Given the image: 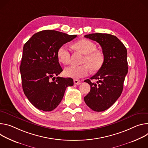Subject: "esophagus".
Wrapping results in <instances>:
<instances>
[{
    "instance_id": "1",
    "label": "esophagus",
    "mask_w": 148,
    "mask_h": 148,
    "mask_svg": "<svg viewBox=\"0 0 148 148\" xmlns=\"http://www.w3.org/2000/svg\"><path fill=\"white\" fill-rule=\"evenodd\" d=\"M73 82L75 85H80L81 84V81L78 79H74Z\"/></svg>"
}]
</instances>
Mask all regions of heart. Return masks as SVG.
Here are the masks:
<instances>
[{
  "mask_svg": "<svg viewBox=\"0 0 148 148\" xmlns=\"http://www.w3.org/2000/svg\"><path fill=\"white\" fill-rule=\"evenodd\" d=\"M74 46L78 51L85 55L82 65H72L66 68L64 74L66 76L73 79H79L89 75L90 69L97 71L101 69L104 62V56L102 52L96 50V46L92 41L83 39L76 42ZM57 57L59 62L67 64L71 60V51L66 45L60 46L57 52Z\"/></svg>",
  "mask_w": 148,
  "mask_h": 148,
  "instance_id": "1",
  "label": "heart"
}]
</instances>
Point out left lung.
<instances>
[{"instance_id": "8db88e82", "label": "left lung", "mask_w": 148, "mask_h": 148, "mask_svg": "<svg viewBox=\"0 0 148 148\" xmlns=\"http://www.w3.org/2000/svg\"><path fill=\"white\" fill-rule=\"evenodd\" d=\"M85 37L101 45L104 62L101 69L90 78L98 79L97 84L91 83V79L84 81L90 85V90L84 97V101L93 110L102 112L115 102L122 92L128 71L127 50L116 36L110 34L97 33Z\"/></svg>"}]
</instances>
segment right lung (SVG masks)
<instances>
[{
	"mask_svg": "<svg viewBox=\"0 0 148 148\" xmlns=\"http://www.w3.org/2000/svg\"><path fill=\"white\" fill-rule=\"evenodd\" d=\"M76 36L45 30L34 34L24 45L20 66L22 88L37 109L53 110L60 103L66 88L73 85L72 78L56 79L55 76L63 71L57 57L59 47Z\"/></svg>",
	"mask_w": 148,
	"mask_h": 148,
	"instance_id": "1",
	"label": "right lung"
}]
</instances>
